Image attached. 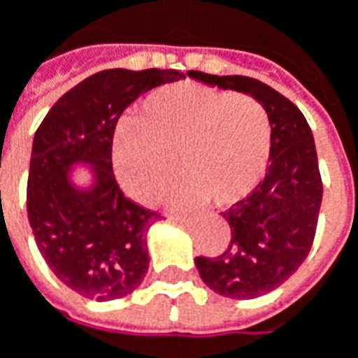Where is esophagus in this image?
Returning <instances> with one entry per match:
<instances>
[{"mask_svg": "<svg viewBox=\"0 0 358 358\" xmlns=\"http://www.w3.org/2000/svg\"><path fill=\"white\" fill-rule=\"evenodd\" d=\"M170 220L180 222V224H184V222H190V218H188V216H180V214H172V216H170Z\"/></svg>", "mask_w": 358, "mask_h": 358, "instance_id": "1", "label": "esophagus"}]
</instances>
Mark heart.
<instances>
[{
  "instance_id": "b5f03b06",
  "label": "heart",
  "mask_w": 358,
  "mask_h": 358,
  "mask_svg": "<svg viewBox=\"0 0 358 358\" xmlns=\"http://www.w3.org/2000/svg\"><path fill=\"white\" fill-rule=\"evenodd\" d=\"M268 110L252 96L180 82L156 90L138 120L114 140L117 178L140 202H154L178 172L188 176L170 196L192 208L206 200L230 208L252 194L271 156Z\"/></svg>"
}]
</instances>
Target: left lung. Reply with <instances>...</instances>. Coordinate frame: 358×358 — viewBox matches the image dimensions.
I'll use <instances>...</instances> for the list:
<instances>
[{
    "label": "left lung",
    "mask_w": 358,
    "mask_h": 358,
    "mask_svg": "<svg viewBox=\"0 0 358 358\" xmlns=\"http://www.w3.org/2000/svg\"><path fill=\"white\" fill-rule=\"evenodd\" d=\"M202 84L257 98L271 116L268 172L252 194L222 212L232 238L220 257H196L202 280L228 299H257L290 278L317 234L322 178L303 112L274 87L248 76L188 71Z\"/></svg>",
    "instance_id": "obj_1"
}]
</instances>
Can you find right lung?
<instances>
[{
	"label": "right lung",
	"instance_id": "right-lung-1",
	"mask_svg": "<svg viewBox=\"0 0 358 358\" xmlns=\"http://www.w3.org/2000/svg\"><path fill=\"white\" fill-rule=\"evenodd\" d=\"M176 70H103L66 92L41 120L27 176V216L54 274L92 301H114L142 285L150 266L146 232L160 212L120 188L112 144L122 112L152 87L178 82ZM73 162L94 164L96 186L67 182Z\"/></svg>",
	"mask_w": 358,
	"mask_h": 358
}]
</instances>
